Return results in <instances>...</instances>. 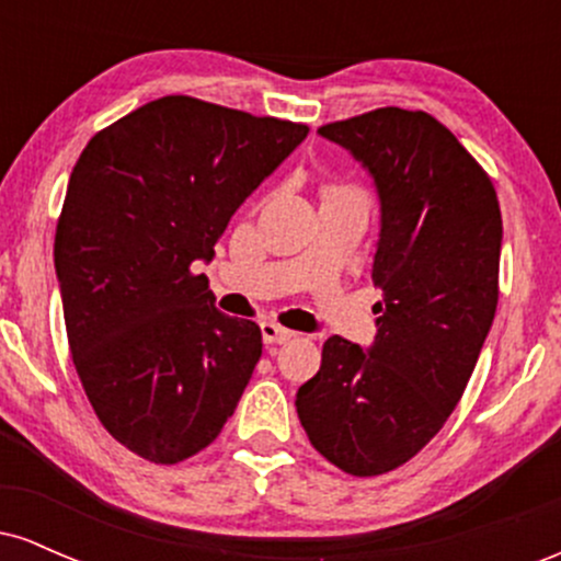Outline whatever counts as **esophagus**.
<instances>
[{
	"label": "esophagus",
	"instance_id": "obj_1",
	"mask_svg": "<svg viewBox=\"0 0 561 561\" xmlns=\"http://www.w3.org/2000/svg\"><path fill=\"white\" fill-rule=\"evenodd\" d=\"M261 334L266 345H285L287 340H293V332L285 330V327L274 324V321H261Z\"/></svg>",
	"mask_w": 561,
	"mask_h": 561
}]
</instances>
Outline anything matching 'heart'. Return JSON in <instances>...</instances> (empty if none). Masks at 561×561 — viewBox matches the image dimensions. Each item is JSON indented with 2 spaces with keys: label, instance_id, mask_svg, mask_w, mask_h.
Instances as JSON below:
<instances>
[{
  "label": "heart",
  "instance_id": "obj_1",
  "mask_svg": "<svg viewBox=\"0 0 561 561\" xmlns=\"http://www.w3.org/2000/svg\"><path fill=\"white\" fill-rule=\"evenodd\" d=\"M347 192H358V190H353V186L347 184H330L324 190V195H347Z\"/></svg>",
  "mask_w": 561,
  "mask_h": 561
}]
</instances>
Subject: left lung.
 Instances as JSON below:
<instances>
[{"instance_id": "1", "label": "left lung", "mask_w": 561, "mask_h": 561, "mask_svg": "<svg viewBox=\"0 0 561 561\" xmlns=\"http://www.w3.org/2000/svg\"><path fill=\"white\" fill-rule=\"evenodd\" d=\"M319 134L375 179L382 298L375 343L332 334L295 405L327 461L375 478L420 454L459 403L495 317L504 227L488 173L430 113L379 107Z\"/></svg>"}]
</instances>
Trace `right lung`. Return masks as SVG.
Returning <instances> with one entry per match:
<instances>
[{
	"label": "right lung",
	"instance_id": "1",
	"mask_svg": "<svg viewBox=\"0 0 561 561\" xmlns=\"http://www.w3.org/2000/svg\"><path fill=\"white\" fill-rule=\"evenodd\" d=\"M306 137V124L171 94L76 160L55 234L70 356L96 420L141 459H190L234 414L261 330L218 311L195 268Z\"/></svg>",
	"mask_w": 561,
	"mask_h": 561
}]
</instances>
